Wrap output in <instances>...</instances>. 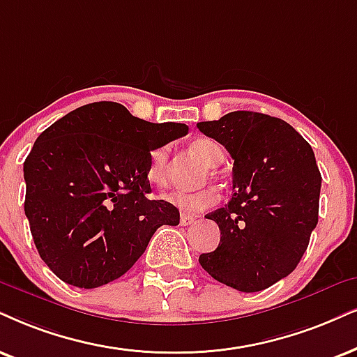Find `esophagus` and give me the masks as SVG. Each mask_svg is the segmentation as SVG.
I'll list each match as a JSON object with an SVG mask.
<instances>
[{"label":"esophagus","instance_id":"esophagus-1","mask_svg":"<svg viewBox=\"0 0 357 357\" xmlns=\"http://www.w3.org/2000/svg\"><path fill=\"white\" fill-rule=\"evenodd\" d=\"M194 220H196V218H194V215H189V214H181V218H179V222H181V225H191V224H194Z\"/></svg>","mask_w":357,"mask_h":357}]
</instances>
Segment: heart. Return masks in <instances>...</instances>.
Wrapping results in <instances>:
<instances>
[{
	"label": "heart",
	"mask_w": 357,
	"mask_h": 357,
	"mask_svg": "<svg viewBox=\"0 0 357 357\" xmlns=\"http://www.w3.org/2000/svg\"><path fill=\"white\" fill-rule=\"evenodd\" d=\"M191 148L194 153H197L202 160L209 166H218L222 161L224 153L222 148L219 146L218 142L211 138H196L191 143ZM168 146L155 148L150 155V161H148L146 176L148 181L155 184L158 188L166 186V163H168ZM165 201L169 202L171 206L178 207L181 212L186 214H197V212L211 209L212 206L218 204L219 194L215 189L206 188L196 192H184V191H171L165 194Z\"/></svg>",
	"instance_id": "obj_1"
}]
</instances>
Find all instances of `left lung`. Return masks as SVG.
<instances>
[{"instance_id":"1","label":"left lung","mask_w":357,"mask_h":357,"mask_svg":"<svg viewBox=\"0 0 357 357\" xmlns=\"http://www.w3.org/2000/svg\"><path fill=\"white\" fill-rule=\"evenodd\" d=\"M197 128L234 160L232 199L206 218L218 249L201 267L238 291H260L296 268L318 224L321 174L310 143L275 116L238 110Z\"/></svg>"}]
</instances>
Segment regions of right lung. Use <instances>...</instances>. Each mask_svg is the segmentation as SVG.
I'll return each instance as SVG.
<instances>
[{
	"mask_svg": "<svg viewBox=\"0 0 357 357\" xmlns=\"http://www.w3.org/2000/svg\"><path fill=\"white\" fill-rule=\"evenodd\" d=\"M188 133L184 123H150L121 103L79 107L44 130L24 161L36 249L62 282L97 288L120 278L179 211L148 199L155 148Z\"/></svg>",
	"mask_w": 357,
	"mask_h": 357,
	"instance_id": "obj_1",
	"label": "right lung"
}]
</instances>
